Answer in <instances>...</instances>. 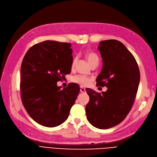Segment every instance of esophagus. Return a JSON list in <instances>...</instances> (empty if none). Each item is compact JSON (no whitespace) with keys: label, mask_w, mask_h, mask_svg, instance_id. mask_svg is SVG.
<instances>
[{"label":"esophagus","mask_w":157,"mask_h":157,"mask_svg":"<svg viewBox=\"0 0 157 157\" xmlns=\"http://www.w3.org/2000/svg\"><path fill=\"white\" fill-rule=\"evenodd\" d=\"M80 92L81 93H85L86 92V90H85V88H83V87H81L80 88Z\"/></svg>","instance_id":"34e87169"}]
</instances>
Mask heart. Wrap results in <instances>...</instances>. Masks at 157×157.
<instances>
[{
	"label": "heart",
	"instance_id": "1",
	"mask_svg": "<svg viewBox=\"0 0 157 157\" xmlns=\"http://www.w3.org/2000/svg\"><path fill=\"white\" fill-rule=\"evenodd\" d=\"M85 57L88 60L90 65H92L95 63H98L99 58L98 57V55L94 52H87L85 54ZM77 60L78 59L76 57L73 59L72 63V68H74L75 64L77 63ZM72 81L74 83H78L81 86H87V85L89 84L90 82H91V78L86 76V75H84L78 74L73 76L72 78Z\"/></svg>",
	"mask_w": 157,
	"mask_h": 157
}]
</instances>
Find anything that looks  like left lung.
Wrapping results in <instances>:
<instances>
[{
  "label": "left lung",
  "mask_w": 157,
  "mask_h": 157,
  "mask_svg": "<svg viewBox=\"0 0 157 157\" xmlns=\"http://www.w3.org/2000/svg\"><path fill=\"white\" fill-rule=\"evenodd\" d=\"M98 49L103 67L96 79L97 86L108 90L98 93L86 89L90 100L85 111L89 122L94 127L108 129L122 122L132 109L140 73L133 55L118 40L101 41Z\"/></svg>",
  "instance_id": "8db88e82"
}]
</instances>
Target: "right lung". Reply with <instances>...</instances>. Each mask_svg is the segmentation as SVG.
I'll list each match as a JSON object with an SVG mask.
<instances>
[{
  "mask_svg": "<svg viewBox=\"0 0 157 157\" xmlns=\"http://www.w3.org/2000/svg\"><path fill=\"white\" fill-rule=\"evenodd\" d=\"M71 44L46 40L34 45L25 54L21 67V101L34 121L55 127L67 119L79 93L76 83L60 89L57 83L71 71Z\"/></svg>",
  "mask_w": 157,
  "mask_h": 157,
  "instance_id": "right-lung-1",
  "label": "right lung"
}]
</instances>
